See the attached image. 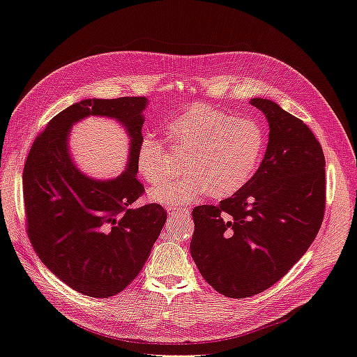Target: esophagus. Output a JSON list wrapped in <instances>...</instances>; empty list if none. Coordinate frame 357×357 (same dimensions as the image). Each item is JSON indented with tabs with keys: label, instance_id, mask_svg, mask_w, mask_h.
I'll return each instance as SVG.
<instances>
[{
	"label": "esophagus",
	"instance_id": "obj_1",
	"mask_svg": "<svg viewBox=\"0 0 357 357\" xmlns=\"http://www.w3.org/2000/svg\"><path fill=\"white\" fill-rule=\"evenodd\" d=\"M168 211H169V215H180V213L189 215V208H186V207H169Z\"/></svg>",
	"mask_w": 357,
	"mask_h": 357
}]
</instances>
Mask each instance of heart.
<instances>
[{"label":"heart","instance_id":"heart-1","mask_svg":"<svg viewBox=\"0 0 357 357\" xmlns=\"http://www.w3.org/2000/svg\"><path fill=\"white\" fill-rule=\"evenodd\" d=\"M168 139L186 149V171L165 188L151 192L162 204H188L202 195L228 198L248 186L263 160L267 132L252 117H236L208 105H192L167 124ZM138 172L151 186L169 177L171 155L160 138L146 137L137 158Z\"/></svg>","mask_w":357,"mask_h":357}]
</instances>
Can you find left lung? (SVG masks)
<instances>
[{
    "label": "left lung",
    "mask_w": 357,
    "mask_h": 357,
    "mask_svg": "<svg viewBox=\"0 0 357 357\" xmlns=\"http://www.w3.org/2000/svg\"><path fill=\"white\" fill-rule=\"evenodd\" d=\"M250 103L271 128L261 165L236 195L192 211L190 255L202 278L231 298L284 278L319 234L326 208V160L311 129L272 100Z\"/></svg>",
    "instance_id": "8db88e82"
}]
</instances>
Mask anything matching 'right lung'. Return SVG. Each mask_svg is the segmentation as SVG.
<instances>
[{
    "label": "right lung",
    "instance_id": "right-lung-1",
    "mask_svg": "<svg viewBox=\"0 0 357 357\" xmlns=\"http://www.w3.org/2000/svg\"><path fill=\"white\" fill-rule=\"evenodd\" d=\"M146 98L85 99L56 114L37 135L24 167L26 234L42 263L75 291L111 297L141 272L165 225L167 210L144 195L137 158ZM89 114L121 121L131 137L128 169L93 181L74 168L66 149L71 124Z\"/></svg>",
    "mask_w": 357,
    "mask_h": 357
}]
</instances>
